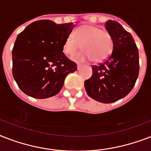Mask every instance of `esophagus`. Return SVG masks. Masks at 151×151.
Returning a JSON list of instances; mask_svg holds the SVG:
<instances>
[{
	"label": "esophagus",
	"instance_id": "esophagus-1",
	"mask_svg": "<svg viewBox=\"0 0 151 151\" xmlns=\"http://www.w3.org/2000/svg\"><path fill=\"white\" fill-rule=\"evenodd\" d=\"M77 67H78V70H79V69L81 67V64H79L78 63V65H77Z\"/></svg>",
	"mask_w": 151,
	"mask_h": 151
}]
</instances>
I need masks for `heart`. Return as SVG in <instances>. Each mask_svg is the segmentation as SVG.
<instances>
[{
	"instance_id": "obj_1",
	"label": "heart",
	"mask_w": 151,
	"mask_h": 151,
	"mask_svg": "<svg viewBox=\"0 0 151 151\" xmlns=\"http://www.w3.org/2000/svg\"><path fill=\"white\" fill-rule=\"evenodd\" d=\"M81 47L84 50L73 57L75 61L100 63L112 53L114 41L108 32L99 27L85 25L76 29L74 37L70 35L65 39L63 49L66 55L73 56Z\"/></svg>"
}]
</instances>
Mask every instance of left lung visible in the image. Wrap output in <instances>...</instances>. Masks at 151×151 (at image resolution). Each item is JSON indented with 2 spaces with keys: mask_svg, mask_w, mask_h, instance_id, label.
I'll list each match as a JSON object with an SVG mask.
<instances>
[{
  "mask_svg": "<svg viewBox=\"0 0 151 151\" xmlns=\"http://www.w3.org/2000/svg\"><path fill=\"white\" fill-rule=\"evenodd\" d=\"M105 28L112 36L113 52L103 63L92 66V75L85 81V88L92 99L111 103L133 88L139 70V51L131 34L119 22L108 20Z\"/></svg>",
  "mask_w": 151,
  "mask_h": 151,
  "instance_id": "obj_1",
  "label": "left lung"
}]
</instances>
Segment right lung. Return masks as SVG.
Returning a JSON list of instances; mask_svg holds the SVG:
<instances>
[{"mask_svg": "<svg viewBox=\"0 0 151 151\" xmlns=\"http://www.w3.org/2000/svg\"><path fill=\"white\" fill-rule=\"evenodd\" d=\"M74 27L73 22L38 20L18 35L12 49V74L25 94L36 99L55 96L66 76L77 70V64L63 52L64 41Z\"/></svg>", "mask_w": 151, "mask_h": 151, "instance_id": "1", "label": "right lung"}]
</instances>
